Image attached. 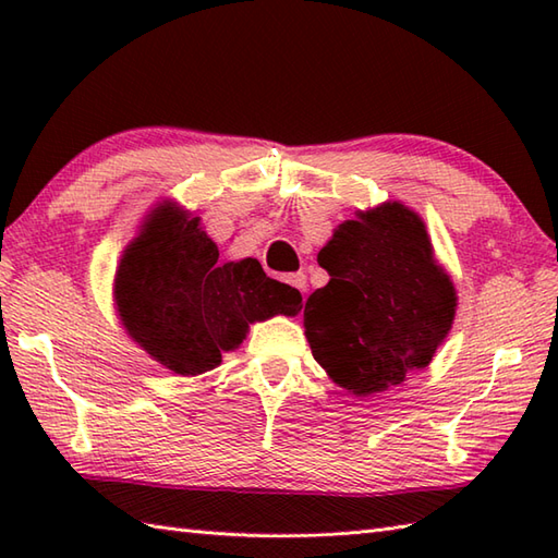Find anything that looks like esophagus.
I'll use <instances>...</instances> for the list:
<instances>
[{
    "label": "esophagus",
    "mask_w": 558,
    "mask_h": 558,
    "mask_svg": "<svg viewBox=\"0 0 558 558\" xmlns=\"http://www.w3.org/2000/svg\"><path fill=\"white\" fill-rule=\"evenodd\" d=\"M286 282H288V286H292L294 290H300L302 298H304V292H306V276H304V272H292V276L286 278Z\"/></svg>",
    "instance_id": "1"
}]
</instances>
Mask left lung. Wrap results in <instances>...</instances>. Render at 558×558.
<instances>
[{
    "label": "left lung",
    "instance_id": "obj_1",
    "mask_svg": "<svg viewBox=\"0 0 558 558\" xmlns=\"http://www.w3.org/2000/svg\"><path fill=\"white\" fill-rule=\"evenodd\" d=\"M328 286L304 306L314 360L348 393L372 396L432 362L453 326L456 288L417 213L398 201L360 210L318 252Z\"/></svg>",
    "mask_w": 558,
    "mask_h": 558
}]
</instances>
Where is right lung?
I'll return each mask as SVG.
<instances>
[{"label":"right lung","mask_w":558,"mask_h":558,"mask_svg":"<svg viewBox=\"0 0 558 558\" xmlns=\"http://www.w3.org/2000/svg\"><path fill=\"white\" fill-rule=\"evenodd\" d=\"M198 218L165 201L124 248L114 302L126 333L182 376L216 369L248 324L302 310V294L268 278L256 258L220 264Z\"/></svg>","instance_id":"right-lung-1"}]
</instances>
